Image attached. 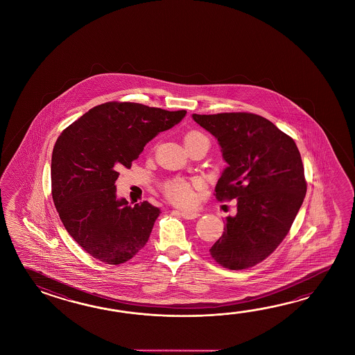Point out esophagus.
Listing matches in <instances>:
<instances>
[{
  "mask_svg": "<svg viewBox=\"0 0 355 355\" xmlns=\"http://www.w3.org/2000/svg\"><path fill=\"white\" fill-rule=\"evenodd\" d=\"M181 217L185 219H196L200 216L198 211H182L180 213Z\"/></svg>",
  "mask_w": 355,
  "mask_h": 355,
  "instance_id": "1",
  "label": "esophagus"
}]
</instances>
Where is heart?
I'll return each mask as SVG.
<instances>
[{
    "label": "heart",
    "instance_id": "obj_1",
    "mask_svg": "<svg viewBox=\"0 0 355 355\" xmlns=\"http://www.w3.org/2000/svg\"><path fill=\"white\" fill-rule=\"evenodd\" d=\"M184 142H185V147H191L200 142L209 144L207 136H204L202 132H198V130L189 132L188 135L184 137ZM200 185H202V181L196 179L193 181L174 179L164 184V193L171 203L184 207V205H190L194 202V188Z\"/></svg>",
    "mask_w": 355,
    "mask_h": 355
}]
</instances>
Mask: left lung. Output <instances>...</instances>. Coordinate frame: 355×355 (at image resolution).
<instances>
[{
  "label": "left lung",
  "instance_id": "obj_1",
  "mask_svg": "<svg viewBox=\"0 0 355 355\" xmlns=\"http://www.w3.org/2000/svg\"><path fill=\"white\" fill-rule=\"evenodd\" d=\"M217 138L227 167L216 185L219 202L237 199L222 237L209 249L231 270L254 266L287 236L307 191L295 141L272 121L251 113L193 114Z\"/></svg>",
  "mask_w": 355,
  "mask_h": 355
}]
</instances>
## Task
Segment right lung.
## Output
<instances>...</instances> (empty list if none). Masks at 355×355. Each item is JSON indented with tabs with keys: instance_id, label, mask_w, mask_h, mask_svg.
<instances>
[{
	"instance_id": "add662e5",
	"label": "right lung",
	"mask_w": 355,
	"mask_h": 355,
	"mask_svg": "<svg viewBox=\"0 0 355 355\" xmlns=\"http://www.w3.org/2000/svg\"><path fill=\"white\" fill-rule=\"evenodd\" d=\"M185 110L110 101L64 129L52 153V196L68 234L105 264L128 261L148 241L159 208L116 198L121 167L132 166L152 138L173 128Z\"/></svg>"
}]
</instances>
